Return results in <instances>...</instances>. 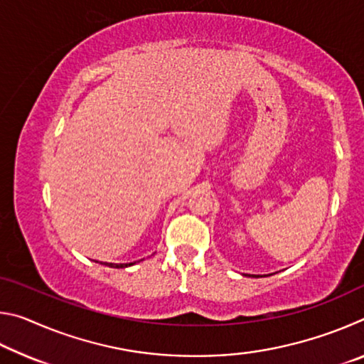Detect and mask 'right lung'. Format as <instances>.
Segmentation results:
<instances>
[{"mask_svg":"<svg viewBox=\"0 0 364 364\" xmlns=\"http://www.w3.org/2000/svg\"><path fill=\"white\" fill-rule=\"evenodd\" d=\"M104 264H107V267H110V268H125V267H132L133 263H120V264H117V263H104Z\"/></svg>","mask_w":364,"mask_h":364,"instance_id":"right-lung-1","label":"right lung"}]
</instances>
